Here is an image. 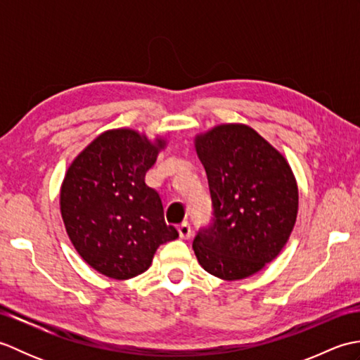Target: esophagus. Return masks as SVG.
Instances as JSON below:
<instances>
[{"label":"esophagus","mask_w":360,"mask_h":360,"mask_svg":"<svg viewBox=\"0 0 360 360\" xmlns=\"http://www.w3.org/2000/svg\"><path fill=\"white\" fill-rule=\"evenodd\" d=\"M178 232L181 235V238L188 240L190 236H192V227H190V224L187 223V221H184V223H181L178 226Z\"/></svg>","instance_id":"1"}]
</instances>
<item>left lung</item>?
Instances as JSON below:
<instances>
[{
	"mask_svg": "<svg viewBox=\"0 0 360 360\" xmlns=\"http://www.w3.org/2000/svg\"><path fill=\"white\" fill-rule=\"evenodd\" d=\"M207 174L212 223L193 240L198 262L223 280H241L271 263L292 232L298 188L283 155L241 124L195 139Z\"/></svg>",
	"mask_w": 360,
	"mask_h": 360,
	"instance_id": "8db88e82",
	"label": "left lung"
}]
</instances>
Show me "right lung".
Returning <instances> with one entry per match:
<instances>
[{"instance_id":"right-lung-1","label":"right lung","mask_w":360,"mask_h":360,"mask_svg":"<svg viewBox=\"0 0 360 360\" xmlns=\"http://www.w3.org/2000/svg\"><path fill=\"white\" fill-rule=\"evenodd\" d=\"M164 145L134 129H110L68 168L60 190L66 232L79 255L106 277L145 272L160 244L179 236L165 223L159 193L145 184Z\"/></svg>"}]
</instances>
